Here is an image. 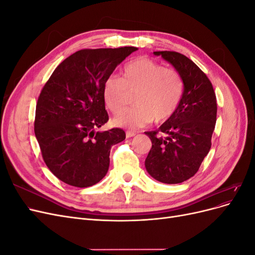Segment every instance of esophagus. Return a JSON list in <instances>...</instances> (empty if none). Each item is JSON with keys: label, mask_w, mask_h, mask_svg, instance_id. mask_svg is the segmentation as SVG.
Listing matches in <instances>:
<instances>
[{"label": "esophagus", "mask_w": 255, "mask_h": 255, "mask_svg": "<svg viewBox=\"0 0 255 255\" xmlns=\"http://www.w3.org/2000/svg\"><path fill=\"white\" fill-rule=\"evenodd\" d=\"M127 135V138H130V137H134L136 135V132H132V130H128V132L126 133Z\"/></svg>", "instance_id": "1"}]
</instances>
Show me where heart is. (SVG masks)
Segmentation results:
<instances>
[{
    "instance_id": "heart-1",
    "label": "heart",
    "mask_w": 255,
    "mask_h": 255,
    "mask_svg": "<svg viewBox=\"0 0 255 255\" xmlns=\"http://www.w3.org/2000/svg\"><path fill=\"white\" fill-rule=\"evenodd\" d=\"M135 91L136 106L116 117V126L136 128L153 120L161 122L170 118L182 100L184 82L174 69L139 57L123 67L121 78L110 76L104 82L105 104L113 114H121L128 103V92Z\"/></svg>"
}]
</instances>
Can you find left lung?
Instances as JSON below:
<instances>
[{"instance_id":"obj_1","label":"left lung","mask_w":255,"mask_h":255,"mask_svg":"<svg viewBox=\"0 0 255 255\" xmlns=\"http://www.w3.org/2000/svg\"><path fill=\"white\" fill-rule=\"evenodd\" d=\"M182 76L184 91L176 111L158 129L144 132L152 141L145 158L148 173L158 182L179 184L190 179L210 152L217 117L213 85L194 61L171 51L153 52ZM158 131L166 137L157 136Z\"/></svg>"}]
</instances>
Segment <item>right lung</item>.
<instances>
[{"label": "right lung", "mask_w": 255, "mask_h": 255, "mask_svg": "<svg viewBox=\"0 0 255 255\" xmlns=\"http://www.w3.org/2000/svg\"><path fill=\"white\" fill-rule=\"evenodd\" d=\"M138 49H85L59 64L36 105L35 135L45 165L60 181L89 187L109 171L112 146L126 139L125 130L96 132L109 121L104 82Z\"/></svg>", "instance_id": "right-lung-1"}]
</instances>
